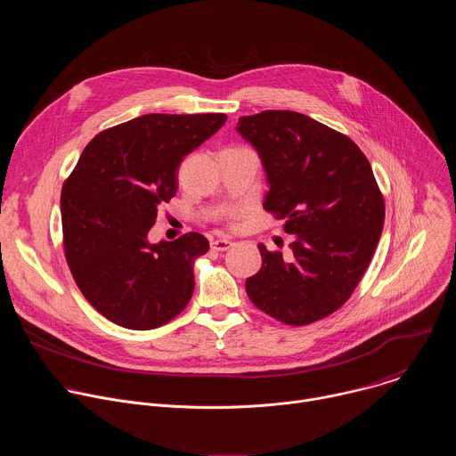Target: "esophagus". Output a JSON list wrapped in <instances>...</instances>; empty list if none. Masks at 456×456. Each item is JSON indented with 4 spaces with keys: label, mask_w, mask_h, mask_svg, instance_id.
<instances>
[{
    "label": "esophagus",
    "mask_w": 456,
    "mask_h": 456,
    "mask_svg": "<svg viewBox=\"0 0 456 456\" xmlns=\"http://www.w3.org/2000/svg\"><path fill=\"white\" fill-rule=\"evenodd\" d=\"M231 245H232V243H231V240H227V238H218V240L211 241V248H213V250H218V252L227 250Z\"/></svg>",
    "instance_id": "34e87169"
}]
</instances>
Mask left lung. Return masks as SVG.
I'll list each match as a JSON object with an SVG mask.
<instances>
[{"instance_id": "left-lung-1", "label": "left lung", "mask_w": 456, "mask_h": 456, "mask_svg": "<svg viewBox=\"0 0 456 456\" xmlns=\"http://www.w3.org/2000/svg\"><path fill=\"white\" fill-rule=\"evenodd\" d=\"M236 129L262 157L264 208L296 234L287 259L257 245L262 269L248 299L267 315L305 327L341 308L364 276L384 225V197L359 146L308 115L265 110Z\"/></svg>"}]
</instances>
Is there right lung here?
Listing matches in <instances>:
<instances>
[{"label":"right lung","mask_w":456,"mask_h":456,"mask_svg":"<svg viewBox=\"0 0 456 456\" xmlns=\"http://www.w3.org/2000/svg\"><path fill=\"white\" fill-rule=\"evenodd\" d=\"M225 113H148L97 134L61 191L62 247L88 303L129 330L175 319L194 290L200 232L148 243L159 209L176 194L182 159L215 135Z\"/></svg>","instance_id":"obj_1"}]
</instances>
